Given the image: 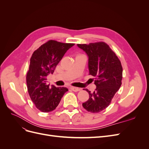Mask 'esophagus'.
<instances>
[{"mask_svg":"<svg viewBox=\"0 0 149 149\" xmlns=\"http://www.w3.org/2000/svg\"><path fill=\"white\" fill-rule=\"evenodd\" d=\"M70 89L72 90V91H73L74 92H77V91H79L80 89L78 88H76V87H73V86H71L70 87Z\"/></svg>","mask_w":149,"mask_h":149,"instance_id":"1","label":"esophagus"}]
</instances>
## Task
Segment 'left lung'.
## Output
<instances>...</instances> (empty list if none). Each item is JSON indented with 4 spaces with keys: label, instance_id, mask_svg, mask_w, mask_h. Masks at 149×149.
<instances>
[{
    "label": "left lung",
    "instance_id": "8db88e82",
    "mask_svg": "<svg viewBox=\"0 0 149 149\" xmlns=\"http://www.w3.org/2000/svg\"><path fill=\"white\" fill-rule=\"evenodd\" d=\"M88 57L89 74L95 77V91L86 89L89 100L83 103L88 112L97 113L110 104L115 94L119 89L123 78V67L119 58L108 45L104 42L77 44Z\"/></svg>",
    "mask_w": 149,
    "mask_h": 149
}]
</instances>
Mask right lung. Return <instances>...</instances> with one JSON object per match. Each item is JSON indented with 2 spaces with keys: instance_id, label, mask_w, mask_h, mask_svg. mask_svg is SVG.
Here are the masks:
<instances>
[{
  "instance_id": "obj_1",
  "label": "right lung",
  "mask_w": 149,
  "mask_h": 149,
  "mask_svg": "<svg viewBox=\"0 0 149 149\" xmlns=\"http://www.w3.org/2000/svg\"><path fill=\"white\" fill-rule=\"evenodd\" d=\"M74 45L49 40L31 56L26 78V84L31 101L40 111L48 112L55 110L64 94L68 91L66 88L50 86L47 78L53 74L67 50Z\"/></svg>"
}]
</instances>
